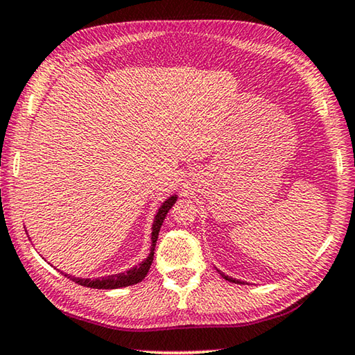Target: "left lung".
<instances>
[{
	"label": "left lung",
	"instance_id": "left-lung-1",
	"mask_svg": "<svg viewBox=\"0 0 355 355\" xmlns=\"http://www.w3.org/2000/svg\"><path fill=\"white\" fill-rule=\"evenodd\" d=\"M222 277H224V279H225V280H228V282H235V284H243V282H239V280H235V279L228 277V275H225V274H222Z\"/></svg>",
	"mask_w": 355,
	"mask_h": 355
}]
</instances>
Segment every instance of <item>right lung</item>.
I'll list each match as a JSON object with an SVG mask.
<instances>
[{
    "label": "right lung",
    "mask_w": 355,
    "mask_h": 355,
    "mask_svg": "<svg viewBox=\"0 0 355 355\" xmlns=\"http://www.w3.org/2000/svg\"><path fill=\"white\" fill-rule=\"evenodd\" d=\"M175 200H177L175 196L169 197V199H167L163 205H161L158 213H156L155 222H153L152 248H150V255L139 264V266H135L133 269H130V271H127V272L114 274V275H107V277H98V279H78V277H71V275H69V274H64V275H67L70 280H73L78 285L95 288V290H114V288H123V286L139 284V282L147 275L150 266H152L153 252H155L156 239H158V235H159V228H161V225H163L166 214L169 213V209L172 208L173 203H175Z\"/></svg>",
    "instance_id": "add662e5"
}]
</instances>
